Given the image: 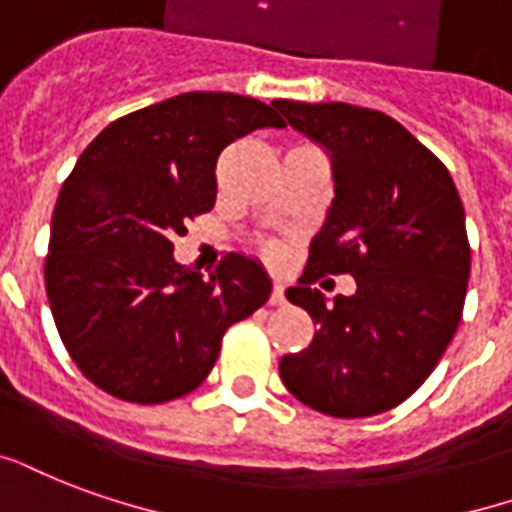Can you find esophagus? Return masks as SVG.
<instances>
[{"mask_svg": "<svg viewBox=\"0 0 512 512\" xmlns=\"http://www.w3.org/2000/svg\"><path fill=\"white\" fill-rule=\"evenodd\" d=\"M270 305H286V286H283V283H275V286H272Z\"/></svg>", "mask_w": 512, "mask_h": 512, "instance_id": "esophagus-1", "label": "esophagus"}]
</instances>
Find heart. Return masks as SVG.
Returning a JSON list of instances; mask_svg holds the SVG:
<instances>
[{
	"label": "heart",
	"instance_id": "heart-1",
	"mask_svg": "<svg viewBox=\"0 0 512 512\" xmlns=\"http://www.w3.org/2000/svg\"><path fill=\"white\" fill-rule=\"evenodd\" d=\"M267 256H272V259H275V256H278V251H272V248H267Z\"/></svg>",
	"mask_w": 512,
	"mask_h": 512
}]
</instances>
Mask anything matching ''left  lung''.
I'll return each mask as SVG.
<instances>
[{"mask_svg": "<svg viewBox=\"0 0 512 512\" xmlns=\"http://www.w3.org/2000/svg\"><path fill=\"white\" fill-rule=\"evenodd\" d=\"M272 105L334 159L332 210L286 291L318 332L280 359V378L324 416H378L418 391L456 334L472 259L464 205L443 161L391 115L345 102ZM345 271L357 291L326 306L309 286Z\"/></svg>", "mask_w": 512, "mask_h": 512, "instance_id": "1", "label": "left lung"}]
</instances>
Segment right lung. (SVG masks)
<instances>
[{
  "label": "right lung",
  "instance_id": "obj_1",
  "mask_svg": "<svg viewBox=\"0 0 512 512\" xmlns=\"http://www.w3.org/2000/svg\"><path fill=\"white\" fill-rule=\"evenodd\" d=\"M264 126L286 121L251 96H172L96 134L64 180L45 291L67 353L110 397H186L213 370L226 329L270 297L248 256L226 253L207 280L172 259L188 221L213 210L221 151Z\"/></svg>",
  "mask_w": 512,
  "mask_h": 512
}]
</instances>
